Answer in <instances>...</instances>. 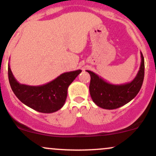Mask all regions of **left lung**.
I'll return each instance as SVG.
<instances>
[{"label":"left lung","instance_id":"left-lung-1","mask_svg":"<svg viewBox=\"0 0 156 156\" xmlns=\"http://www.w3.org/2000/svg\"><path fill=\"white\" fill-rule=\"evenodd\" d=\"M141 64L134 79L129 83L115 85L105 81L101 77L90 70L89 92L98 106L104 109H115L129 103L140 91L144 76V60L141 52Z\"/></svg>","mask_w":156,"mask_h":156}]
</instances>
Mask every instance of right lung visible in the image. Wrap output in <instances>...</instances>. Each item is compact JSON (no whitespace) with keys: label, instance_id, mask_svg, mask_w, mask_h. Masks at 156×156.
I'll return each instance as SVG.
<instances>
[{"label":"right lung","instance_id":"right-lung-1","mask_svg":"<svg viewBox=\"0 0 156 156\" xmlns=\"http://www.w3.org/2000/svg\"><path fill=\"white\" fill-rule=\"evenodd\" d=\"M80 73V69L64 73L48 83L28 86L20 83L8 65L9 80L16 97L27 106L45 114L55 112L62 108L67 99L68 87Z\"/></svg>","mask_w":156,"mask_h":156}]
</instances>
